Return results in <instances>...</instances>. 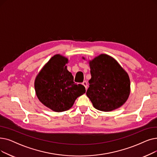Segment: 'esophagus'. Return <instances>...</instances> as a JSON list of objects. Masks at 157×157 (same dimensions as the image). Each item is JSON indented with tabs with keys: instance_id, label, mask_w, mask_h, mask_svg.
<instances>
[{
	"instance_id": "34e87169",
	"label": "esophagus",
	"mask_w": 157,
	"mask_h": 157,
	"mask_svg": "<svg viewBox=\"0 0 157 157\" xmlns=\"http://www.w3.org/2000/svg\"><path fill=\"white\" fill-rule=\"evenodd\" d=\"M82 84L85 86V88H86V89H87V82H86V81H84L82 83Z\"/></svg>"
}]
</instances>
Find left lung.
I'll list each match as a JSON object with an SVG mask.
<instances>
[{
  "instance_id": "left-lung-1",
  "label": "left lung",
  "mask_w": 157,
  "mask_h": 157,
  "mask_svg": "<svg viewBox=\"0 0 157 157\" xmlns=\"http://www.w3.org/2000/svg\"><path fill=\"white\" fill-rule=\"evenodd\" d=\"M91 79L86 95L97 110L110 112L123 105L130 92L128 74L116 60L101 54L90 63Z\"/></svg>"
}]
</instances>
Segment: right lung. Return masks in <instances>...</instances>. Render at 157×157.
Masks as SVG:
<instances>
[{"mask_svg":"<svg viewBox=\"0 0 157 157\" xmlns=\"http://www.w3.org/2000/svg\"><path fill=\"white\" fill-rule=\"evenodd\" d=\"M68 59L59 54L54 56L38 74L35 82L37 97L53 111L70 109L80 95L85 93L83 85L74 82V77L65 64Z\"/></svg>","mask_w":157,"mask_h":157,"instance_id":"right-lung-1","label":"right lung"}]
</instances>
